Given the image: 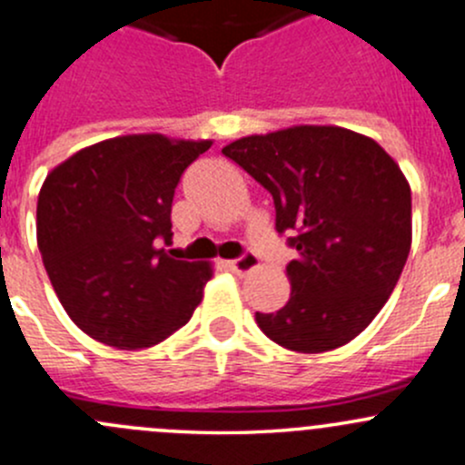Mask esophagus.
<instances>
[{
	"instance_id": "1",
	"label": "esophagus",
	"mask_w": 465,
	"mask_h": 465,
	"mask_svg": "<svg viewBox=\"0 0 465 465\" xmlns=\"http://www.w3.org/2000/svg\"><path fill=\"white\" fill-rule=\"evenodd\" d=\"M226 266L231 268V271L237 272V275H243V272H248V271H252V268L260 266V260H257L252 252H243V255L237 257V260L226 262Z\"/></svg>"
}]
</instances>
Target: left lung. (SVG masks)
Wrapping results in <instances>:
<instances>
[{
  "mask_svg": "<svg viewBox=\"0 0 465 465\" xmlns=\"http://www.w3.org/2000/svg\"><path fill=\"white\" fill-rule=\"evenodd\" d=\"M223 154L271 193L277 232L298 260L291 298L255 313L272 342L322 353L353 340L385 306L411 246V193L399 163L370 136L298 125L243 136Z\"/></svg>",
  "mask_w": 465,
  "mask_h": 465,
  "instance_id": "left-lung-1",
  "label": "left lung"
}]
</instances>
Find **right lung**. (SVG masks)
Returning <instances> with one entry per match:
<instances>
[{
	"label": "right lung",
	"mask_w": 465,
	"mask_h": 465,
	"mask_svg": "<svg viewBox=\"0 0 465 465\" xmlns=\"http://www.w3.org/2000/svg\"><path fill=\"white\" fill-rule=\"evenodd\" d=\"M213 141L129 134L75 152L37 197V248L69 318L118 349L159 344L193 318L213 266L174 260L172 199Z\"/></svg>",
	"instance_id": "add662e5"
}]
</instances>
